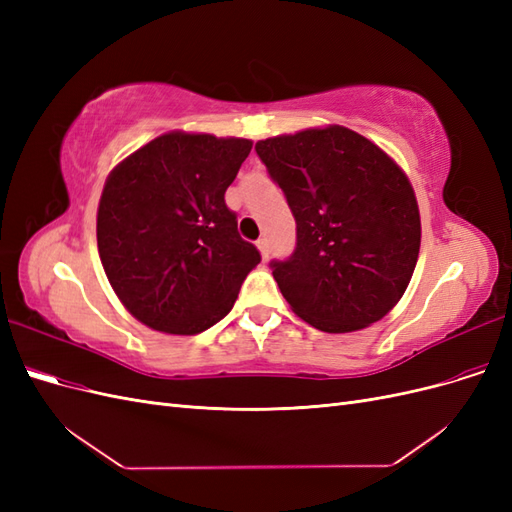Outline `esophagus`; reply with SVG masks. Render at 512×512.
<instances>
[{"label": "esophagus", "mask_w": 512, "mask_h": 512, "mask_svg": "<svg viewBox=\"0 0 512 512\" xmlns=\"http://www.w3.org/2000/svg\"><path fill=\"white\" fill-rule=\"evenodd\" d=\"M256 247H258V252H260L262 260H267V258H269V243H267V239L256 241Z\"/></svg>", "instance_id": "esophagus-1"}]
</instances>
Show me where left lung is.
<instances>
[{"label":"left lung","instance_id":"left-lung-1","mask_svg":"<svg viewBox=\"0 0 512 512\" xmlns=\"http://www.w3.org/2000/svg\"><path fill=\"white\" fill-rule=\"evenodd\" d=\"M256 153L297 222V250L271 262L292 312L324 333L389 314L421 250V213L401 166L344 126L273 136Z\"/></svg>","mask_w":512,"mask_h":512}]
</instances>
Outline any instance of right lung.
Masks as SVG:
<instances>
[{"label":"right lung","instance_id":"right-lung-1","mask_svg":"<svg viewBox=\"0 0 512 512\" xmlns=\"http://www.w3.org/2000/svg\"><path fill=\"white\" fill-rule=\"evenodd\" d=\"M247 138L166 132L121 160L98 205V252L128 312L168 335L220 322L260 254L237 232L224 194Z\"/></svg>","mask_w":512,"mask_h":512}]
</instances>
